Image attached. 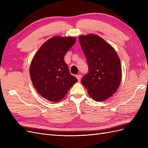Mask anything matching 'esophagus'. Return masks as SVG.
<instances>
[{
    "label": "esophagus",
    "mask_w": 148,
    "mask_h": 148,
    "mask_svg": "<svg viewBox=\"0 0 148 148\" xmlns=\"http://www.w3.org/2000/svg\"><path fill=\"white\" fill-rule=\"evenodd\" d=\"M76 77H77V78L78 79V82H80V80H81V78H82L81 75H77V76H76Z\"/></svg>",
    "instance_id": "esophagus-1"
}]
</instances>
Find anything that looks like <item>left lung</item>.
<instances>
[{
  "label": "left lung",
  "mask_w": 148,
  "mask_h": 148,
  "mask_svg": "<svg viewBox=\"0 0 148 148\" xmlns=\"http://www.w3.org/2000/svg\"><path fill=\"white\" fill-rule=\"evenodd\" d=\"M79 42L86 56L89 72L82 83L96 101L108 99L117 90L122 78L120 60L113 47L99 36H79Z\"/></svg>",
  "instance_id": "8db88e82"
}]
</instances>
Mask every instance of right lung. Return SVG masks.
Segmentation results:
<instances>
[{
	"label": "right lung",
	"mask_w": 148,
	"mask_h": 148,
	"mask_svg": "<svg viewBox=\"0 0 148 148\" xmlns=\"http://www.w3.org/2000/svg\"><path fill=\"white\" fill-rule=\"evenodd\" d=\"M75 42L73 37H53L42 44L31 61V82L39 95L49 101L63 99L78 82L64 61L65 53Z\"/></svg>",
	"instance_id": "add662e5"
}]
</instances>
